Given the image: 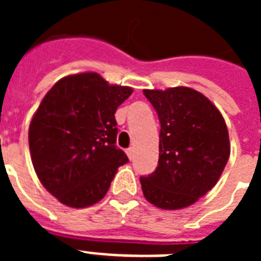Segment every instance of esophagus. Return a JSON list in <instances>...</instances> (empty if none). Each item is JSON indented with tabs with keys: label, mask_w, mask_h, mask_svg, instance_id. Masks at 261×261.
Returning <instances> with one entry per match:
<instances>
[{
	"label": "esophagus",
	"mask_w": 261,
	"mask_h": 261,
	"mask_svg": "<svg viewBox=\"0 0 261 261\" xmlns=\"http://www.w3.org/2000/svg\"><path fill=\"white\" fill-rule=\"evenodd\" d=\"M126 155H128V158L132 161L133 155H135V147H129V149H126Z\"/></svg>",
	"instance_id": "1"
}]
</instances>
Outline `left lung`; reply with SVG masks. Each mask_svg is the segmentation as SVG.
Masks as SVG:
<instances>
[{
	"label": "left lung",
	"mask_w": 261,
	"mask_h": 261,
	"mask_svg": "<svg viewBox=\"0 0 261 261\" xmlns=\"http://www.w3.org/2000/svg\"><path fill=\"white\" fill-rule=\"evenodd\" d=\"M144 94L161 123L158 166L140 177L145 199L166 211L190 206L216 186L227 163L225 120L206 96L190 87Z\"/></svg>",
	"instance_id": "obj_1"
}]
</instances>
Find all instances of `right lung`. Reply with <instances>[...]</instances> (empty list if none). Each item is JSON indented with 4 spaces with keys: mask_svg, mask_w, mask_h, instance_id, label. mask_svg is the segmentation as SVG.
<instances>
[{
    "mask_svg": "<svg viewBox=\"0 0 261 261\" xmlns=\"http://www.w3.org/2000/svg\"><path fill=\"white\" fill-rule=\"evenodd\" d=\"M132 93L87 71L61 78L45 94L30 124V153L39 180L60 202L96 204L129 162L115 145V112Z\"/></svg>",
    "mask_w": 261,
    "mask_h": 261,
    "instance_id": "1",
    "label": "right lung"
}]
</instances>
